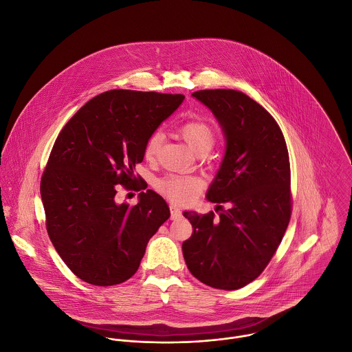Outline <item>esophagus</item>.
<instances>
[{
    "mask_svg": "<svg viewBox=\"0 0 352 352\" xmlns=\"http://www.w3.org/2000/svg\"><path fill=\"white\" fill-rule=\"evenodd\" d=\"M169 209H170L172 220H177V219L182 217V210L176 205H169Z\"/></svg>",
    "mask_w": 352,
    "mask_h": 352,
    "instance_id": "1",
    "label": "esophagus"
}]
</instances>
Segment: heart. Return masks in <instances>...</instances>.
Masks as SVG:
<instances>
[{"mask_svg": "<svg viewBox=\"0 0 352 352\" xmlns=\"http://www.w3.org/2000/svg\"><path fill=\"white\" fill-rule=\"evenodd\" d=\"M180 136L197 151H209L217 140L216 125L206 118H192L184 120L177 128ZM164 135L160 129L150 133L144 144V157L153 160L160 153ZM155 188L165 197L176 202H190L199 195L204 188V182L198 176L168 173L155 182Z\"/></svg>", "mask_w": 352, "mask_h": 352, "instance_id": "heart-1", "label": "heart"}]
</instances>
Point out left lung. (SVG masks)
<instances>
[{"label":"left lung","instance_id":"left-lung-1","mask_svg":"<svg viewBox=\"0 0 352 352\" xmlns=\"http://www.w3.org/2000/svg\"><path fill=\"white\" fill-rule=\"evenodd\" d=\"M192 96L220 121L227 136L221 168L208 199L228 203L213 212H184L192 234L183 241L191 274L217 289H237L267 266L292 213L291 168L284 135L273 116L241 91L199 90Z\"/></svg>","mask_w":352,"mask_h":352}]
</instances>
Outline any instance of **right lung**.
<instances>
[{
	"instance_id": "add662e5",
	"label": "right lung",
	"mask_w": 352,
	"mask_h": 352,
	"mask_svg": "<svg viewBox=\"0 0 352 352\" xmlns=\"http://www.w3.org/2000/svg\"><path fill=\"white\" fill-rule=\"evenodd\" d=\"M183 94L109 90L83 105L58 133L41 179L47 234L71 272L100 287L135 274L147 241L169 219L151 190L118 205V186L140 191L133 175L147 138L183 102Z\"/></svg>"
}]
</instances>
